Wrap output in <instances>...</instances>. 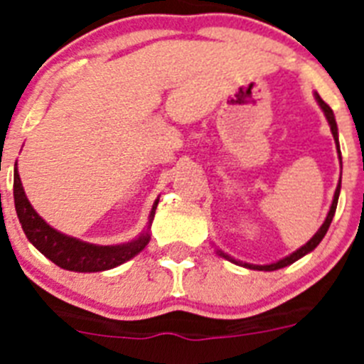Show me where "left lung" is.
<instances>
[{
    "mask_svg": "<svg viewBox=\"0 0 364 364\" xmlns=\"http://www.w3.org/2000/svg\"><path fill=\"white\" fill-rule=\"evenodd\" d=\"M315 100H317V104H319V107L323 109L324 117H326L328 124H330V129H332L333 140H336V146H337V153H339V160H341L339 133H337V124H336V117H333V111H332V109H330V105L324 104L323 98H321V96L317 95V92H315ZM339 193H341V178H339V184H337V188H336V193H333L332 205H330V211H328L326 218H324L323 226H321L319 230H317V233H315L314 237H311V239L308 240L306 244H304V246L299 247L297 252L290 253V255L284 257V259H281V260H277V262H272V264H262V266H260V264H247V262H240V260H235L233 257L226 255V253L220 252V250H217V253H218V255H220V257H224V259H228V260H231V262H235V264L244 266V268H250V269H259V272H273V269H281V268H284V266L294 264L295 260H299V259H301V257H304V255H308V253H310V252H314L315 247L319 246L321 240L324 239V235H326L328 228H330V224H332L333 215H336V210H337V200H339Z\"/></svg>",
    "mask_w": 364,
    "mask_h": 364,
    "instance_id": "1",
    "label": "left lung"
}]
</instances>
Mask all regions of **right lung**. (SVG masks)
<instances>
[{"mask_svg": "<svg viewBox=\"0 0 364 364\" xmlns=\"http://www.w3.org/2000/svg\"><path fill=\"white\" fill-rule=\"evenodd\" d=\"M14 205L19 224L23 228L28 242L36 247L38 252L43 253L47 259L53 260L54 264L63 269L92 273L117 268V266L124 264V262H127V260L142 252L151 239L149 228L154 218V210L159 205V198L154 200L153 208H151L149 222H147L146 230L131 242L112 244V246L83 242L76 237H69V235L49 226L28 202L23 186H21V178H19L18 164H14Z\"/></svg>", "mask_w": 364, "mask_h": 364, "instance_id": "add662e5", "label": "right lung"}]
</instances>
